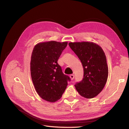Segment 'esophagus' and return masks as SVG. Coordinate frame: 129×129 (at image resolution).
<instances>
[{
    "instance_id": "1",
    "label": "esophagus",
    "mask_w": 129,
    "mask_h": 129,
    "mask_svg": "<svg viewBox=\"0 0 129 129\" xmlns=\"http://www.w3.org/2000/svg\"><path fill=\"white\" fill-rule=\"evenodd\" d=\"M74 75H73V74H72V75H70V78H71V79L72 80H74Z\"/></svg>"
}]
</instances>
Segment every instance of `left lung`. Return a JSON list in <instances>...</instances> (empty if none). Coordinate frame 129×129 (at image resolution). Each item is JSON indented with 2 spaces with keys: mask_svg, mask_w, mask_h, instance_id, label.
I'll list each match as a JSON object with an SVG mask.
<instances>
[{
  "mask_svg": "<svg viewBox=\"0 0 129 129\" xmlns=\"http://www.w3.org/2000/svg\"><path fill=\"white\" fill-rule=\"evenodd\" d=\"M68 45L79 58L84 71L82 80L75 85L76 90L84 98H93L102 91L108 79V67L103 50L91 42H69Z\"/></svg>",
  "mask_w": 129,
  "mask_h": 129,
  "instance_id": "obj_1",
  "label": "left lung"
}]
</instances>
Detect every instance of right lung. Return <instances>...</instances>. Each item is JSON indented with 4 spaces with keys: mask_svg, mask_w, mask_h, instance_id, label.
<instances>
[{
    "mask_svg": "<svg viewBox=\"0 0 129 129\" xmlns=\"http://www.w3.org/2000/svg\"><path fill=\"white\" fill-rule=\"evenodd\" d=\"M67 42H40L34 46L30 63L34 86L41 99L54 102L61 99L70 77L62 73L57 60Z\"/></svg>",
    "mask_w": 129,
    "mask_h": 129,
    "instance_id": "add662e5",
    "label": "right lung"
}]
</instances>
